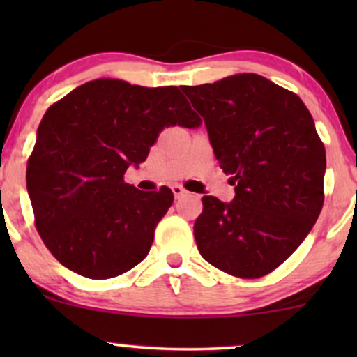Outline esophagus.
Returning a JSON list of instances; mask_svg holds the SVG:
<instances>
[{"label": "esophagus", "instance_id": "obj_1", "mask_svg": "<svg viewBox=\"0 0 357 357\" xmlns=\"http://www.w3.org/2000/svg\"><path fill=\"white\" fill-rule=\"evenodd\" d=\"M173 192H174L176 198H181L184 192H186V190H184L181 184H174V186H173Z\"/></svg>", "mask_w": 357, "mask_h": 357}]
</instances>
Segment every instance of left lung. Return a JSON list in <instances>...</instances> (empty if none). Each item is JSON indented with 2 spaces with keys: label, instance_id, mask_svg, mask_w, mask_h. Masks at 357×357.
Here are the masks:
<instances>
[{
  "label": "left lung",
  "instance_id": "8db88e82",
  "mask_svg": "<svg viewBox=\"0 0 357 357\" xmlns=\"http://www.w3.org/2000/svg\"><path fill=\"white\" fill-rule=\"evenodd\" d=\"M213 153L235 188L231 203L203 196L199 253L238 278H260L296 252L324 204L326 147L297 93L257 73L183 85Z\"/></svg>",
  "mask_w": 357,
  "mask_h": 357
}]
</instances>
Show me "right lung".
Returning <instances> with one entry per match:
<instances>
[{"instance_id": "add662e5", "label": "right lung", "mask_w": 357, "mask_h": 357, "mask_svg": "<svg viewBox=\"0 0 357 357\" xmlns=\"http://www.w3.org/2000/svg\"><path fill=\"white\" fill-rule=\"evenodd\" d=\"M202 119L178 87L90 80L48 107L26 165L35 227L63 267L104 280L149 253L154 230L173 204L169 188L139 191L124 181L169 126Z\"/></svg>"}]
</instances>
